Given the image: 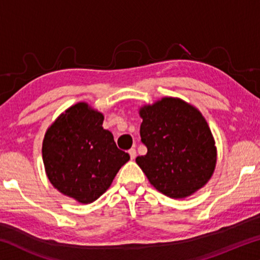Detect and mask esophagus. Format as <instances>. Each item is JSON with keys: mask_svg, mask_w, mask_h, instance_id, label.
<instances>
[{"mask_svg": "<svg viewBox=\"0 0 260 260\" xmlns=\"http://www.w3.org/2000/svg\"><path fill=\"white\" fill-rule=\"evenodd\" d=\"M128 153H129V156H131V159H132V160L135 159V157H136V150H135V149H133V148L129 149V150H128Z\"/></svg>", "mask_w": 260, "mask_h": 260, "instance_id": "esophagus-1", "label": "esophagus"}]
</instances>
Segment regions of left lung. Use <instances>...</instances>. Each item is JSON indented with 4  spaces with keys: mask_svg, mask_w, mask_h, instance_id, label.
I'll return each mask as SVG.
<instances>
[{
    "mask_svg": "<svg viewBox=\"0 0 260 260\" xmlns=\"http://www.w3.org/2000/svg\"><path fill=\"white\" fill-rule=\"evenodd\" d=\"M139 114L148 152L135 160L149 182L171 199H186L203 188L214 172L217 147L200 110L167 96L141 107Z\"/></svg>",
    "mask_w": 260,
    "mask_h": 260,
    "instance_id": "8db88e82",
    "label": "left lung"
}]
</instances>
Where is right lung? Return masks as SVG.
<instances>
[{
  "instance_id": "right-lung-1",
  "label": "right lung",
  "mask_w": 260,
  "mask_h": 260,
  "mask_svg": "<svg viewBox=\"0 0 260 260\" xmlns=\"http://www.w3.org/2000/svg\"><path fill=\"white\" fill-rule=\"evenodd\" d=\"M103 120L102 112L79 102L60 113L43 138L42 159L50 183L81 204L102 196L129 160L102 127Z\"/></svg>"
}]
</instances>
